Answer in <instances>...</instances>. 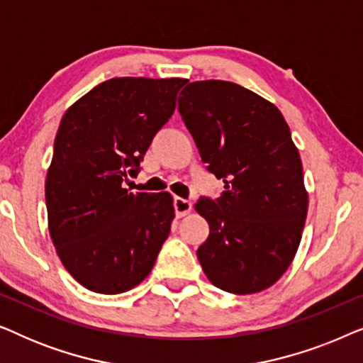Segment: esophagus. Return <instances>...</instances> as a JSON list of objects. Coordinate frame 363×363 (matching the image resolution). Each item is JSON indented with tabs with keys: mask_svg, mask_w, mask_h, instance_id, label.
<instances>
[{
	"mask_svg": "<svg viewBox=\"0 0 363 363\" xmlns=\"http://www.w3.org/2000/svg\"><path fill=\"white\" fill-rule=\"evenodd\" d=\"M173 206H175V213H177L178 218L188 215V213H190L191 208H193L191 201L183 200V198H175V200H173Z\"/></svg>",
	"mask_w": 363,
	"mask_h": 363,
	"instance_id": "34e87169",
	"label": "esophagus"
}]
</instances>
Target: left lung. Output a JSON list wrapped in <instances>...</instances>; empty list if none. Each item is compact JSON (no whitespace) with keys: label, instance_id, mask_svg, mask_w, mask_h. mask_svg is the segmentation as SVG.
Here are the masks:
<instances>
[{"label":"left lung","instance_id":"obj_1","mask_svg":"<svg viewBox=\"0 0 363 363\" xmlns=\"http://www.w3.org/2000/svg\"><path fill=\"white\" fill-rule=\"evenodd\" d=\"M178 112L208 172L225 182L220 198L195 205L210 225L198 261L223 291H264L294 259L309 206L289 125L274 104L228 81L190 82Z\"/></svg>","mask_w":363,"mask_h":363}]
</instances>
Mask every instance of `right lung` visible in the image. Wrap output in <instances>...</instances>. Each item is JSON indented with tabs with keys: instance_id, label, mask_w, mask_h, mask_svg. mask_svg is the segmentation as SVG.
<instances>
[{
	"instance_id": "1",
	"label": "right lung",
	"mask_w": 363,
	"mask_h": 363,
	"mask_svg": "<svg viewBox=\"0 0 363 363\" xmlns=\"http://www.w3.org/2000/svg\"><path fill=\"white\" fill-rule=\"evenodd\" d=\"M185 79L113 77L74 102L59 125L46 177L49 235L64 267L99 294L145 279L175 218L168 191L130 193Z\"/></svg>"
}]
</instances>
